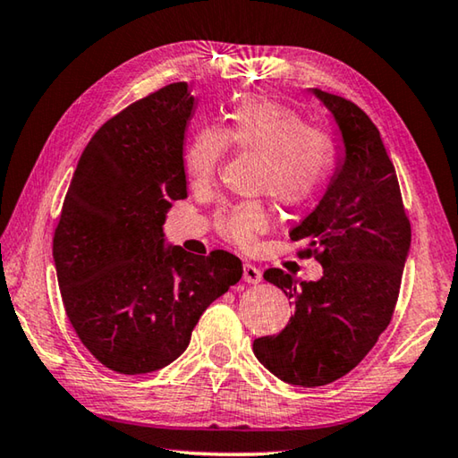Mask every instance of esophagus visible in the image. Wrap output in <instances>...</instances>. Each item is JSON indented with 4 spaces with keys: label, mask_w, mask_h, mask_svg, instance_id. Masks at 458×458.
<instances>
[{
    "label": "esophagus",
    "mask_w": 458,
    "mask_h": 458,
    "mask_svg": "<svg viewBox=\"0 0 458 458\" xmlns=\"http://www.w3.org/2000/svg\"><path fill=\"white\" fill-rule=\"evenodd\" d=\"M242 281L248 283V284H257L262 281V273L259 267L250 265V262H246V265L242 267Z\"/></svg>",
    "instance_id": "esophagus-1"
}]
</instances>
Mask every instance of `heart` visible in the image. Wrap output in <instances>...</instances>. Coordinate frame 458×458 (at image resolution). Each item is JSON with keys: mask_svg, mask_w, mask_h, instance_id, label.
Wrapping results in <instances>:
<instances>
[{"mask_svg": "<svg viewBox=\"0 0 458 458\" xmlns=\"http://www.w3.org/2000/svg\"><path fill=\"white\" fill-rule=\"evenodd\" d=\"M226 145L265 157L262 188L286 206L313 199L335 165V143L327 133L309 127L299 113L275 100L246 98L222 131L201 129L191 139L183 155L191 185L201 188L214 180ZM268 222V210L260 204L226 206L218 214L220 232L240 246H252Z\"/></svg>", "mask_w": 458, "mask_h": 458, "instance_id": "b5f03b06", "label": "heart"}]
</instances>
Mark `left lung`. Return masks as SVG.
Here are the masks:
<instances>
[{
  "mask_svg": "<svg viewBox=\"0 0 458 458\" xmlns=\"http://www.w3.org/2000/svg\"><path fill=\"white\" fill-rule=\"evenodd\" d=\"M333 114L344 155L323 198L291 230L321 262L319 281L268 268L265 281L293 299L278 335L254 339V355L286 384L315 387L352 371L390 325L410 252V222L379 131L352 100L311 89Z\"/></svg>",
  "mask_w": 458,
  "mask_h": 458,
  "instance_id": "8db88e82",
  "label": "left lung"
}]
</instances>
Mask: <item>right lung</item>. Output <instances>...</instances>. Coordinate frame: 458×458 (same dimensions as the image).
I'll use <instances>...</instances> for the list:
<instances>
[{
	"label": "right lung",
	"mask_w": 458,
	"mask_h": 458,
	"mask_svg": "<svg viewBox=\"0 0 458 458\" xmlns=\"http://www.w3.org/2000/svg\"><path fill=\"white\" fill-rule=\"evenodd\" d=\"M185 82L159 89L100 127L76 165L54 232L68 319L117 374H149L180 358L201 313L242 276L226 250L208 257L165 242L172 201L188 198Z\"/></svg>",
	"instance_id": "1"
}]
</instances>
